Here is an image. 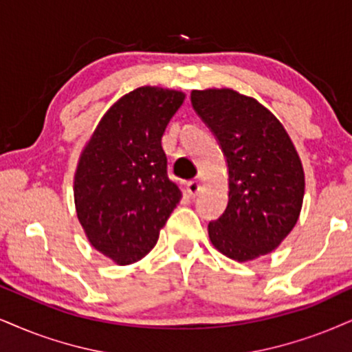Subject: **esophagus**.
Masks as SVG:
<instances>
[{
    "label": "esophagus",
    "instance_id": "34e87169",
    "mask_svg": "<svg viewBox=\"0 0 352 352\" xmlns=\"http://www.w3.org/2000/svg\"><path fill=\"white\" fill-rule=\"evenodd\" d=\"M199 190H201V183H199V181H188V183H186V192H188L190 197H196Z\"/></svg>",
    "mask_w": 352,
    "mask_h": 352
}]
</instances>
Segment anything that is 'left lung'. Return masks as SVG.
I'll return each mask as SVG.
<instances>
[{"mask_svg": "<svg viewBox=\"0 0 352 352\" xmlns=\"http://www.w3.org/2000/svg\"><path fill=\"white\" fill-rule=\"evenodd\" d=\"M190 104L228 166V204L209 223L212 245L240 263L271 253L300 215L305 177L296 146L274 114L236 91H192Z\"/></svg>", "mask_w": 352, "mask_h": 352, "instance_id": "1", "label": "left lung"}]
</instances>
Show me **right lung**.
<instances>
[{"label": "right lung", "mask_w": 352, "mask_h": 352, "mask_svg": "<svg viewBox=\"0 0 352 352\" xmlns=\"http://www.w3.org/2000/svg\"><path fill=\"white\" fill-rule=\"evenodd\" d=\"M183 101L181 91L133 89L104 114L81 153L73 188L78 220L91 245L120 266L153 250L183 197L162 146Z\"/></svg>", "instance_id": "obj_1"}]
</instances>
